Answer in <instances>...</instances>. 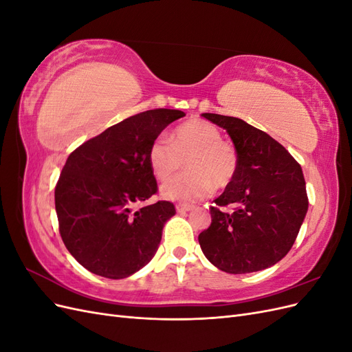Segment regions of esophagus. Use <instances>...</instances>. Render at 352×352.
<instances>
[{"label": "esophagus", "instance_id": "esophagus-1", "mask_svg": "<svg viewBox=\"0 0 352 352\" xmlns=\"http://www.w3.org/2000/svg\"><path fill=\"white\" fill-rule=\"evenodd\" d=\"M192 208H194L192 206H186V204L185 206H180V204L176 206V211L177 212H186V211H190Z\"/></svg>", "mask_w": 352, "mask_h": 352}]
</instances>
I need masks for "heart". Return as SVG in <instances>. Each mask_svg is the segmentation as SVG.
<instances>
[{"label":"heart","instance_id":"b5f03b06","mask_svg":"<svg viewBox=\"0 0 352 352\" xmlns=\"http://www.w3.org/2000/svg\"><path fill=\"white\" fill-rule=\"evenodd\" d=\"M148 166L158 180H166L182 167L188 172L170 179L162 186V197L168 201L192 204L232 184L238 170V153L230 142L221 140L217 127L202 119L179 124L170 140L158 136L148 148Z\"/></svg>","mask_w":352,"mask_h":352}]
</instances>
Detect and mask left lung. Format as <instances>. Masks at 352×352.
<instances>
[{
	"instance_id": "obj_1",
	"label": "left lung",
	"mask_w": 352,
	"mask_h": 352,
	"mask_svg": "<svg viewBox=\"0 0 352 352\" xmlns=\"http://www.w3.org/2000/svg\"><path fill=\"white\" fill-rule=\"evenodd\" d=\"M202 116L229 133L238 170L210 210L211 225L198 236L201 250L226 273L272 267L292 248L307 214L301 166L270 135L238 117Z\"/></svg>"
}]
</instances>
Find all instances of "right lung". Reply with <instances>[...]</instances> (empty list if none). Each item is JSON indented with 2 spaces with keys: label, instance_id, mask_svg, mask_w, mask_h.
Wrapping results in <instances>:
<instances>
[{
  "label": "right lung",
  "instance_id": "right-lung-1",
  "mask_svg": "<svg viewBox=\"0 0 352 352\" xmlns=\"http://www.w3.org/2000/svg\"><path fill=\"white\" fill-rule=\"evenodd\" d=\"M155 109L127 117L74 150L56 186L60 235L76 261L109 279L129 278L155 255L168 201L136 208L157 192L148 148L163 129L184 117Z\"/></svg>",
  "mask_w": 352,
  "mask_h": 352
}]
</instances>
